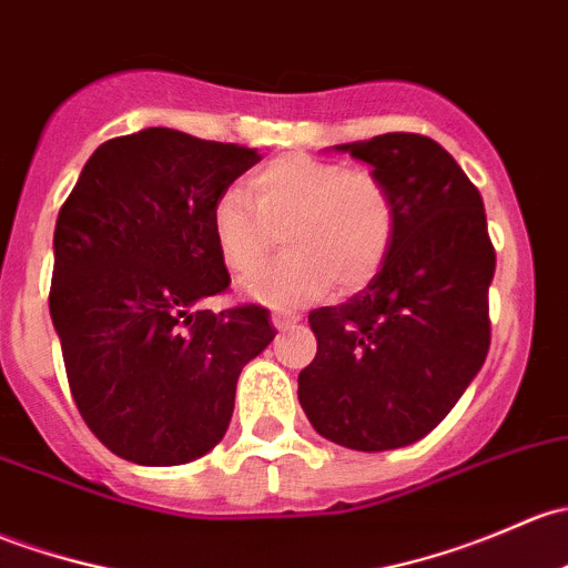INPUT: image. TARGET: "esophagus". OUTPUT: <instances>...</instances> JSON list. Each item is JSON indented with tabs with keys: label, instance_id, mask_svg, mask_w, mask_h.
Wrapping results in <instances>:
<instances>
[{
	"label": "esophagus",
	"instance_id": "esophagus-1",
	"mask_svg": "<svg viewBox=\"0 0 568 568\" xmlns=\"http://www.w3.org/2000/svg\"><path fill=\"white\" fill-rule=\"evenodd\" d=\"M296 315H291V313H272V326L274 329H280V332H285L288 329V326H294L296 324Z\"/></svg>",
	"mask_w": 568,
	"mask_h": 568
}]
</instances>
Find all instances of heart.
Returning <instances> with one entry per match:
<instances>
[{
    "mask_svg": "<svg viewBox=\"0 0 568 568\" xmlns=\"http://www.w3.org/2000/svg\"><path fill=\"white\" fill-rule=\"evenodd\" d=\"M253 199L225 187L209 212L220 261L236 274L264 264L283 225L280 261L244 283V294L272 307H302L329 291L362 288L386 261L394 204L381 179L332 160L285 154L255 171Z\"/></svg>",
    "mask_w": 568,
    "mask_h": 568,
    "instance_id": "1",
    "label": "heart"
}]
</instances>
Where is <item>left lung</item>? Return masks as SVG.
Returning a JSON list of instances; mask_svg holds the SVG:
<instances>
[{"instance_id":"1","label":"left lung","mask_w":568,"mask_h":568,"mask_svg":"<svg viewBox=\"0 0 568 568\" xmlns=\"http://www.w3.org/2000/svg\"><path fill=\"white\" fill-rule=\"evenodd\" d=\"M394 204V239L369 285L310 313L318 354L300 373L315 433L356 452L416 444L468 389L489 348L495 250L485 204L427 135L339 143Z\"/></svg>"}]
</instances>
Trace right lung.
<instances>
[{
	"label": "right lung",
	"mask_w": 568,
	"mask_h": 568,
	"mask_svg": "<svg viewBox=\"0 0 568 568\" xmlns=\"http://www.w3.org/2000/svg\"><path fill=\"white\" fill-rule=\"evenodd\" d=\"M258 149L146 128L83 165L53 231L48 307L83 422L122 459L184 465L223 440L242 367L274 339L268 310H201L229 288L214 199Z\"/></svg>",
	"instance_id": "add662e5"
}]
</instances>
